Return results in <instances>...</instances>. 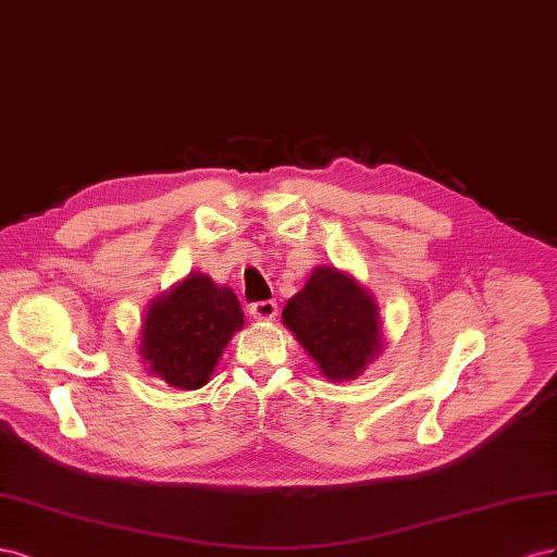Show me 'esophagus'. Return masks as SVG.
<instances>
[{
    "label": "esophagus",
    "instance_id": "esophagus-1",
    "mask_svg": "<svg viewBox=\"0 0 557 557\" xmlns=\"http://www.w3.org/2000/svg\"><path fill=\"white\" fill-rule=\"evenodd\" d=\"M249 312H251L253 320H261V322L275 320L277 304H275V300H259V304H251L249 306Z\"/></svg>",
    "mask_w": 557,
    "mask_h": 557
}]
</instances>
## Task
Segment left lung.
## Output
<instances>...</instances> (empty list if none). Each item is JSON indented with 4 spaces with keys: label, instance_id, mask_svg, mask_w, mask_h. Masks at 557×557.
Returning <instances> with one entry per match:
<instances>
[{
    "label": "left lung",
    "instance_id": "left-lung-1",
    "mask_svg": "<svg viewBox=\"0 0 557 557\" xmlns=\"http://www.w3.org/2000/svg\"><path fill=\"white\" fill-rule=\"evenodd\" d=\"M282 322L331 383L359 377L385 349L375 296L336 265H317L282 310Z\"/></svg>",
    "mask_w": 557,
    "mask_h": 557
}]
</instances>
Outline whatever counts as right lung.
I'll return each instance as SVG.
<instances>
[{
	"mask_svg": "<svg viewBox=\"0 0 557 557\" xmlns=\"http://www.w3.org/2000/svg\"><path fill=\"white\" fill-rule=\"evenodd\" d=\"M243 324L245 312L233 289L196 270L151 300L137 352L145 371L165 385L200 389Z\"/></svg>",
	"mask_w": 557,
	"mask_h": 557,
	"instance_id": "obj_1",
	"label": "right lung"
}]
</instances>
